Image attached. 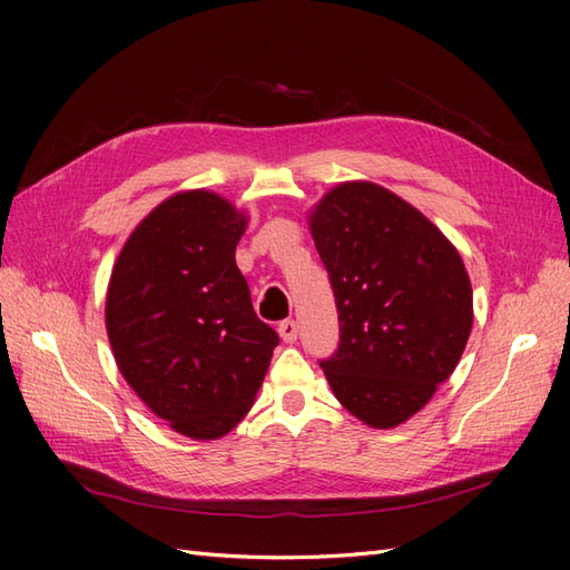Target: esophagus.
I'll use <instances>...</instances> for the list:
<instances>
[{
    "mask_svg": "<svg viewBox=\"0 0 570 570\" xmlns=\"http://www.w3.org/2000/svg\"><path fill=\"white\" fill-rule=\"evenodd\" d=\"M278 335H281V340H283L285 344L297 342V335H299V325H297L295 321H283V323L278 325Z\"/></svg>",
    "mask_w": 570,
    "mask_h": 570,
    "instance_id": "1",
    "label": "esophagus"
}]
</instances>
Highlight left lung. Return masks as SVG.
<instances>
[{
    "mask_svg": "<svg viewBox=\"0 0 570 570\" xmlns=\"http://www.w3.org/2000/svg\"><path fill=\"white\" fill-rule=\"evenodd\" d=\"M331 275L340 347L321 361L337 402L390 430L433 400L473 327V287L456 247L387 187L347 180L306 214Z\"/></svg>",
    "mask_w": 570,
    "mask_h": 570,
    "instance_id": "left-lung-1",
    "label": "left lung"
}]
</instances>
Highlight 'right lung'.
<instances>
[{"instance_id": "obj_1", "label": "right lung", "mask_w": 570, "mask_h": 570, "mask_svg": "<svg viewBox=\"0 0 570 570\" xmlns=\"http://www.w3.org/2000/svg\"><path fill=\"white\" fill-rule=\"evenodd\" d=\"M247 223L212 189H183L137 223L109 278L105 321L120 375L193 440H218L247 416L278 344L235 264Z\"/></svg>"}]
</instances>
